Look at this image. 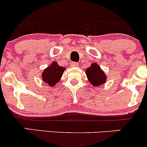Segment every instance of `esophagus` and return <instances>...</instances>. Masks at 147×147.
<instances>
[{
    "label": "esophagus",
    "mask_w": 147,
    "mask_h": 147,
    "mask_svg": "<svg viewBox=\"0 0 147 147\" xmlns=\"http://www.w3.org/2000/svg\"><path fill=\"white\" fill-rule=\"evenodd\" d=\"M79 64L77 63H76V62H72L71 63V66L72 67H77L78 66Z\"/></svg>",
    "instance_id": "1"
}]
</instances>
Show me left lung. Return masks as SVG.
<instances>
[{"mask_svg": "<svg viewBox=\"0 0 147 147\" xmlns=\"http://www.w3.org/2000/svg\"><path fill=\"white\" fill-rule=\"evenodd\" d=\"M86 77L89 82L93 86L98 87L106 82V77L104 72L97 63H91L90 66L86 70Z\"/></svg>", "mask_w": 147, "mask_h": 147, "instance_id": "obj_1", "label": "left lung"}]
</instances>
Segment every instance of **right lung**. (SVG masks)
Segmentation results:
<instances>
[{
  "mask_svg": "<svg viewBox=\"0 0 147 147\" xmlns=\"http://www.w3.org/2000/svg\"><path fill=\"white\" fill-rule=\"evenodd\" d=\"M65 68L60 66L56 61H53L42 72V80L49 86L54 87L61 80Z\"/></svg>",
  "mask_w": 147,
  "mask_h": 147,
  "instance_id": "obj_1",
  "label": "right lung"
}]
</instances>
